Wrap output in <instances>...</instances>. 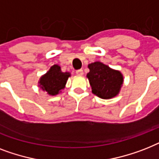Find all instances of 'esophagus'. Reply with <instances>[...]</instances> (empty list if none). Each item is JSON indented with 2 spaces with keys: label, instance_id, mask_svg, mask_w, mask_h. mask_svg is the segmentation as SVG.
I'll list each match as a JSON object with an SVG mask.
<instances>
[{
  "label": "esophagus",
  "instance_id": "34e87169",
  "mask_svg": "<svg viewBox=\"0 0 159 159\" xmlns=\"http://www.w3.org/2000/svg\"><path fill=\"white\" fill-rule=\"evenodd\" d=\"M76 74L78 76H82L83 74V70L82 69H78V70L76 71Z\"/></svg>",
  "mask_w": 159,
  "mask_h": 159
}]
</instances>
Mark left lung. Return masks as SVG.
<instances>
[{"instance_id": "obj_1", "label": "left lung", "mask_w": 159, "mask_h": 159, "mask_svg": "<svg viewBox=\"0 0 159 159\" xmlns=\"http://www.w3.org/2000/svg\"><path fill=\"white\" fill-rule=\"evenodd\" d=\"M87 73L92 93L101 99H110L118 94L123 82L120 72L113 70L100 62H94L88 65Z\"/></svg>"}]
</instances>
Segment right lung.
Masks as SVG:
<instances>
[{"label":"right lung","instance_id":"obj_1","mask_svg":"<svg viewBox=\"0 0 159 159\" xmlns=\"http://www.w3.org/2000/svg\"><path fill=\"white\" fill-rule=\"evenodd\" d=\"M69 76V73H63L60 67L58 64H55L50 68L46 75L41 77L40 86L49 95H57L62 89L64 88Z\"/></svg>","mask_w":159,"mask_h":159}]
</instances>
